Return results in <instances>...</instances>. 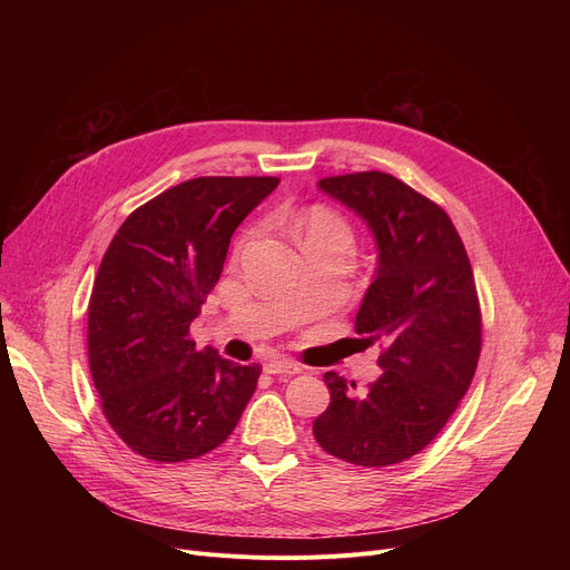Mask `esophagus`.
Returning <instances> with one entry per match:
<instances>
[{"instance_id":"1","label":"esophagus","mask_w":570,"mask_h":570,"mask_svg":"<svg viewBox=\"0 0 570 570\" xmlns=\"http://www.w3.org/2000/svg\"><path fill=\"white\" fill-rule=\"evenodd\" d=\"M267 374H301L303 367L295 361H288V357H269V361L263 365Z\"/></svg>"}]
</instances>
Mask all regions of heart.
Instances as JSON below:
<instances>
[{"label": "heart", "mask_w": 570, "mask_h": 570, "mask_svg": "<svg viewBox=\"0 0 570 570\" xmlns=\"http://www.w3.org/2000/svg\"><path fill=\"white\" fill-rule=\"evenodd\" d=\"M286 226L293 233L295 243L303 247V252L312 247H335L348 252L353 245L351 224L327 205H312L307 209L291 213L286 217ZM247 239L249 235H245L239 245H245Z\"/></svg>", "instance_id": "b5f03b06"}]
</instances>
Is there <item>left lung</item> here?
<instances>
[{
	"label": "left lung",
	"mask_w": 570,
	"mask_h": 570,
	"mask_svg": "<svg viewBox=\"0 0 570 570\" xmlns=\"http://www.w3.org/2000/svg\"><path fill=\"white\" fill-rule=\"evenodd\" d=\"M318 187L374 233L379 267L355 333L381 346L383 372L361 395L353 381L325 372L331 406L314 436L348 464H400L445 428L475 374L483 323L473 269L445 209L402 179L363 170L323 177Z\"/></svg>",
	"instance_id": "1"
}]
</instances>
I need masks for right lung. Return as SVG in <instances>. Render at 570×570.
Masks as SVG:
<instances>
[{
  "label": "right lung",
  "mask_w": 570,
  "mask_h": 570,
  "mask_svg": "<svg viewBox=\"0 0 570 570\" xmlns=\"http://www.w3.org/2000/svg\"><path fill=\"white\" fill-rule=\"evenodd\" d=\"M279 177H194L136 207L101 258L87 307L89 372L134 453L185 462L222 445L261 365L198 351L189 325L222 277L230 235Z\"/></svg>",
  "instance_id": "obj_1"
}]
</instances>
